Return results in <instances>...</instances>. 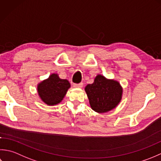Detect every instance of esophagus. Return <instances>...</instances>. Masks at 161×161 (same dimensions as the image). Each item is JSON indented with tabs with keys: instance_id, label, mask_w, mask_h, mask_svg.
<instances>
[{
	"instance_id": "esophagus-1",
	"label": "esophagus",
	"mask_w": 161,
	"mask_h": 161,
	"mask_svg": "<svg viewBox=\"0 0 161 161\" xmlns=\"http://www.w3.org/2000/svg\"><path fill=\"white\" fill-rule=\"evenodd\" d=\"M83 83H78V84H74V87L81 88V87H83Z\"/></svg>"
}]
</instances>
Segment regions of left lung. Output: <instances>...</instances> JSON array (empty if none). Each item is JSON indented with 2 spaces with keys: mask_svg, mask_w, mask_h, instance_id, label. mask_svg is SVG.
Here are the masks:
<instances>
[{
  "mask_svg": "<svg viewBox=\"0 0 161 161\" xmlns=\"http://www.w3.org/2000/svg\"><path fill=\"white\" fill-rule=\"evenodd\" d=\"M92 109L99 113L114 109L122 99L123 89L117 80L97 75L92 84L85 88Z\"/></svg>",
  "mask_w": 161,
  "mask_h": 161,
  "instance_id": "1",
  "label": "left lung"
}]
</instances>
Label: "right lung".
Wrapping results in <instances>:
<instances>
[{"label":"right lung","instance_id":"obj_1","mask_svg":"<svg viewBox=\"0 0 161 161\" xmlns=\"http://www.w3.org/2000/svg\"><path fill=\"white\" fill-rule=\"evenodd\" d=\"M70 87L67 79H61L58 74H52L47 79L38 84L37 92L43 102L48 106H54L61 102Z\"/></svg>","mask_w":161,"mask_h":161}]
</instances>
